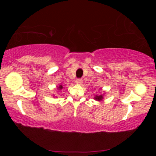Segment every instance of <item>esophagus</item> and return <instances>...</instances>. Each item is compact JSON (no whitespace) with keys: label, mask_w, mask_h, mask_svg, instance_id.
<instances>
[{"label":"esophagus","mask_w":156,"mask_h":156,"mask_svg":"<svg viewBox=\"0 0 156 156\" xmlns=\"http://www.w3.org/2000/svg\"><path fill=\"white\" fill-rule=\"evenodd\" d=\"M76 83L77 84H79V85H80V84L83 83V80H82L81 78H77L76 80Z\"/></svg>","instance_id":"1"}]
</instances>
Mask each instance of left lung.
Listing matches in <instances>:
<instances>
[{"instance_id":"obj_1","label":"left lung","mask_w":156,"mask_h":156,"mask_svg":"<svg viewBox=\"0 0 156 156\" xmlns=\"http://www.w3.org/2000/svg\"><path fill=\"white\" fill-rule=\"evenodd\" d=\"M94 98H95V100H98V101H101V100L103 99V96H102V95L96 96Z\"/></svg>"}]
</instances>
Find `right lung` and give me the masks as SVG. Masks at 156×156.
<instances>
[{
    "instance_id": "right-lung-1",
    "label": "right lung",
    "mask_w": 156,
    "mask_h": 156,
    "mask_svg": "<svg viewBox=\"0 0 156 156\" xmlns=\"http://www.w3.org/2000/svg\"><path fill=\"white\" fill-rule=\"evenodd\" d=\"M62 89V86H60V87H58V89Z\"/></svg>"
}]
</instances>
